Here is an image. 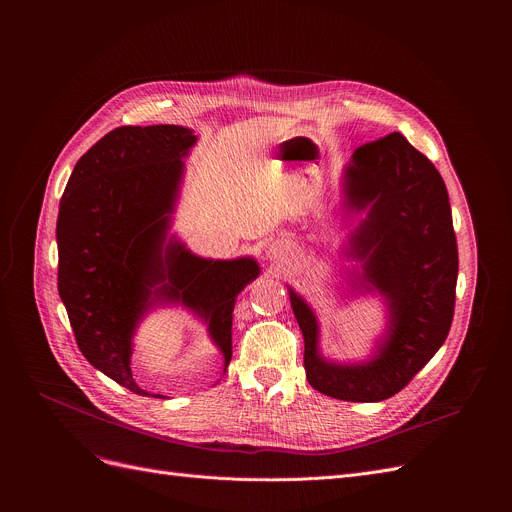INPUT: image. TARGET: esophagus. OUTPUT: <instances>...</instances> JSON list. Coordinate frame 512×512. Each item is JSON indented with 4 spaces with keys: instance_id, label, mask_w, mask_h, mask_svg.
<instances>
[{
    "instance_id": "obj_1",
    "label": "esophagus",
    "mask_w": 512,
    "mask_h": 512,
    "mask_svg": "<svg viewBox=\"0 0 512 512\" xmlns=\"http://www.w3.org/2000/svg\"><path fill=\"white\" fill-rule=\"evenodd\" d=\"M288 245H284V242H272L270 245V255L274 257V259H278V257H284V255H288Z\"/></svg>"
}]
</instances>
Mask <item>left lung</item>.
Wrapping results in <instances>:
<instances>
[{
    "instance_id": "left-lung-1",
    "label": "left lung",
    "mask_w": 512,
    "mask_h": 512,
    "mask_svg": "<svg viewBox=\"0 0 512 512\" xmlns=\"http://www.w3.org/2000/svg\"><path fill=\"white\" fill-rule=\"evenodd\" d=\"M342 207L363 213L340 255L355 297L380 294L386 328L365 361L321 355L313 309L288 286L305 338V371L321 394L380 402L405 388L444 344L454 313L459 251L446 184L436 166L402 134L359 147L342 174Z\"/></svg>"
}]
</instances>
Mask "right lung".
<instances>
[{
  "instance_id": "1",
  "label": "right lung",
  "mask_w": 512,
  "mask_h": 512,
  "mask_svg": "<svg viewBox=\"0 0 512 512\" xmlns=\"http://www.w3.org/2000/svg\"><path fill=\"white\" fill-rule=\"evenodd\" d=\"M197 143L176 124L120 126L78 159L58 213V290L85 359L134 394L132 340L155 307L195 313L232 359V311L261 267L253 257L205 259L170 234ZM155 396V394H153ZM159 396V394H157Z\"/></svg>"
}]
</instances>
